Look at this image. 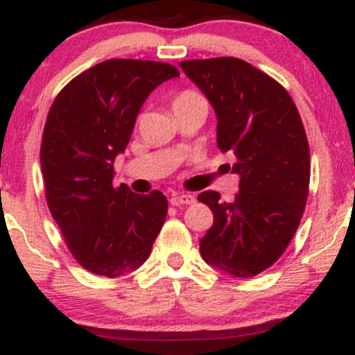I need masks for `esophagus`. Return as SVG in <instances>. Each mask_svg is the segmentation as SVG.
<instances>
[{"label":"esophagus","instance_id":"34e87169","mask_svg":"<svg viewBox=\"0 0 355 355\" xmlns=\"http://www.w3.org/2000/svg\"><path fill=\"white\" fill-rule=\"evenodd\" d=\"M195 202V197L193 195H189V193H180V195H173L172 198H170V203L175 207H180V205H190V203Z\"/></svg>","mask_w":355,"mask_h":355}]
</instances>
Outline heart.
Masks as SVG:
<instances>
[{"instance_id": "heart-1", "label": "heart", "mask_w": 355, "mask_h": 355, "mask_svg": "<svg viewBox=\"0 0 355 355\" xmlns=\"http://www.w3.org/2000/svg\"><path fill=\"white\" fill-rule=\"evenodd\" d=\"M197 103H207V101L200 93L193 92V89H185V92L178 93V95L175 96L172 107H173V112H177V110L190 107V105H197Z\"/></svg>"}]
</instances>
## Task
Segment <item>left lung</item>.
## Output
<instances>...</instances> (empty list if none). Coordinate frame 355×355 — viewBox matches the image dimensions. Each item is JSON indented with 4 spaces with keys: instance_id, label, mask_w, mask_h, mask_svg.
<instances>
[{
    "instance_id": "left-lung-1",
    "label": "left lung",
    "mask_w": 355,
    "mask_h": 355,
    "mask_svg": "<svg viewBox=\"0 0 355 355\" xmlns=\"http://www.w3.org/2000/svg\"><path fill=\"white\" fill-rule=\"evenodd\" d=\"M183 73L202 89L217 115V145L237 158L234 202L214 190L198 200L214 225L200 240L207 263L248 279L274 266L294 237L311 182V152L294 100L282 85L230 56L189 60Z\"/></svg>"
}]
</instances>
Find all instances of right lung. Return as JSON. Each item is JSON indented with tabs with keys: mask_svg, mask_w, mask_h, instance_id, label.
<instances>
[{
	"mask_svg": "<svg viewBox=\"0 0 355 355\" xmlns=\"http://www.w3.org/2000/svg\"><path fill=\"white\" fill-rule=\"evenodd\" d=\"M178 75L168 63L107 60L73 78L53 101L40 152L46 203L71 255L92 274H130L160 234L165 195L113 187V162L125 152L150 93Z\"/></svg>",
	"mask_w": 355,
	"mask_h": 355,
	"instance_id": "obj_1",
	"label": "right lung"
}]
</instances>
